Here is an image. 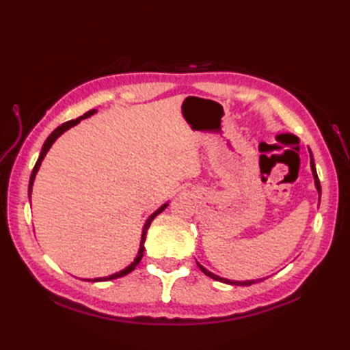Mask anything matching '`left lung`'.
<instances>
[{
    "label": "left lung",
    "instance_id": "8db88e82",
    "mask_svg": "<svg viewBox=\"0 0 350 350\" xmlns=\"http://www.w3.org/2000/svg\"><path fill=\"white\" fill-rule=\"evenodd\" d=\"M308 150H310V148H308ZM310 165H311V173H313V177H314V185H316V189H317V192H319V200H321L322 188H321V182H319L317 171H316V165H314V159H313V153H311V150H310ZM197 265H198L200 269H202V272L207 275V277H211V278L217 280V281H221V282H226V284H232V286H251V284H256V282H258V281H263V280H265V278H262V280H247V281H234V280H227V278H222V277H219V275H215V273H213V272H211V271H207L206 267H204V266H202V265H200L198 262H197Z\"/></svg>",
    "mask_w": 350,
    "mask_h": 350
}]
</instances>
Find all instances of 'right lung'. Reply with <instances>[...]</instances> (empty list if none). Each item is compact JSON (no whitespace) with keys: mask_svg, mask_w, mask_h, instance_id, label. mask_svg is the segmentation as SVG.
<instances>
[{"mask_svg":"<svg viewBox=\"0 0 350 350\" xmlns=\"http://www.w3.org/2000/svg\"><path fill=\"white\" fill-rule=\"evenodd\" d=\"M98 113V111L96 109H90V111H87V113L84 114V116H81V117H78L77 120H70V122H66V123H63L62 126H58V128L54 131V132H51V135L46 138V141H44L43 143V147H42V150H40V154H39V159H37V162H36V165H34V168H33V173H31V177H29V185H28V197H29V202H31V192H33V183H34V179H36V174H37V171H39V168H40V165H42V161L44 159V156H46V153L49 152V148H51V146L55 143V139L62 135V133H64L66 131H69L70 128H73V126H77L81 120H84V118H88V117H92L93 114H96ZM167 206H168V203H163L158 211H154L150 217H148L147 219H146V222H144V227H143V233H141V242H139V250H138V254H137V257L133 258V262L129 265V266H126L124 269H122L120 272H116V273H113V275H108V277H100V278H93V280H87V281H94V282H98V281H109V280H116V278H120V277H124V275H128L129 272H132L133 269H135L137 267V265L141 262V258H143V256H144V242H146V234H147V230H148V227H150V224H152V221L158 217V215L161 213V212H163L167 209Z\"/></svg>","mask_w":350,"mask_h":350,"instance_id":"obj_1","label":"right lung"}]
</instances>
